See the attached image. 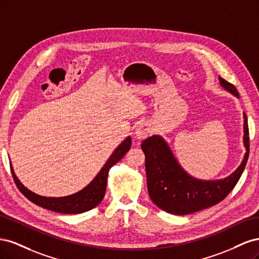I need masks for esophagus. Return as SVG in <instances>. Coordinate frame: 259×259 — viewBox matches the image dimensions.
<instances>
[{
  "instance_id": "esophagus-1",
  "label": "esophagus",
  "mask_w": 259,
  "mask_h": 259,
  "mask_svg": "<svg viewBox=\"0 0 259 259\" xmlns=\"http://www.w3.org/2000/svg\"><path fill=\"white\" fill-rule=\"evenodd\" d=\"M150 133H151V128L146 123L138 124L136 130H135V135L138 139H144V138L148 137L149 135H150Z\"/></svg>"
}]
</instances>
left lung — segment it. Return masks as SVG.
Instances as JSON below:
<instances>
[{"label":"left lung","instance_id":"left-lung-1","mask_svg":"<svg viewBox=\"0 0 259 259\" xmlns=\"http://www.w3.org/2000/svg\"><path fill=\"white\" fill-rule=\"evenodd\" d=\"M223 88L239 98L233 84L219 76ZM243 143L246 149L241 165L231 175L218 180L194 178L180 166L167 143L159 135L145 139L142 149L146 156L147 187L150 199L161 209L174 215H188L223 201L239 182L249 153L247 116L243 112Z\"/></svg>","mask_w":259,"mask_h":259}]
</instances>
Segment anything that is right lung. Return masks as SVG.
Wrapping results in <instances>:
<instances>
[{"label":"right lung","instance_id":"add662e5","mask_svg":"<svg viewBox=\"0 0 259 259\" xmlns=\"http://www.w3.org/2000/svg\"><path fill=\"white\" fill-rule=\"evenodd\" d=\"M131 146H132V138L128 136L126 139H124L119 146H117V148L113 151L110 158L108 159L104 167L100 169L97 176L94 178L92 182L84 188V189L80 190L76 193H73L71 195H67V197L48 198V197L38 195L32 191H30L28 188H26L19 182L17 176L15 175V171L12 167V163L10 162L11 170L14 177V182L16 184L19 191L25 195L28 200L34 203V204L44 207L46 209L56 211V213L80 214L97 206L99 203L103 201L106 193L109 169H110L115 163H117L123 158L124 154L131 149Z\"/></svg>","mask_w":259,"mask_h":259}]
</instances>
